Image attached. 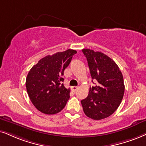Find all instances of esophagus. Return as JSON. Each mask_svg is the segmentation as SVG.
Masks as SVG:
<instances>
[{"label": "esophagus", "mask_w": 146, "mask_h": 146, "mask_svg": "<svg viewBox=\"0 0 146 146\" xmlns=\"http://www.w3.org/2000/svg\"><path fill=\"white\" fill-rule=\"evenodd\" d=\"M77 89H78V87H77V86L71 87V90H72V91H73V92H75Z\"/></svg>", "instance_id": "obj_1"}]
</instances>
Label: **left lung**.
Wrapping results in <instances>:
<instances>
[{
  "mask_svg": "<svg viewBox=\"0 0 146 146\" xmlns=\"http://www.w3.org/2000/svg\"><path fill=\"white\" fill-rule=\"evenodd\" d=\"M82 52L92 79L98 82L96 86L90 87L88 97L81 101L84 112L94 120L105 119L114 113L122 101L125 92L122 73L116 62L104 53L90 49Z\"/></svg>",
  "mask_w": 146,
  "mask_h": 146,
  "instance_id": "obj_1",
  "label": "left lung"
}]
</instances>
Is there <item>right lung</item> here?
I'll use <instances>...</instances> for the list:
<instances>
[{"mask_svg": "<svg viewBox=\"0 0 146 146\" xmlns=\"http://www.w3.org/2000/svg\"><path fill=\"white\" fill-rule=\"evenodd\" d=\"M68 49L48 55L33 66L27 75L25 86L31 102L42 113L54 114L61 111L70 98V89L64 86V69L76 54Z\"/></svg>", "mask_w": 146, "mask_h": 146, "instance_id": "1", "label": "right lung"}]
</instances>
